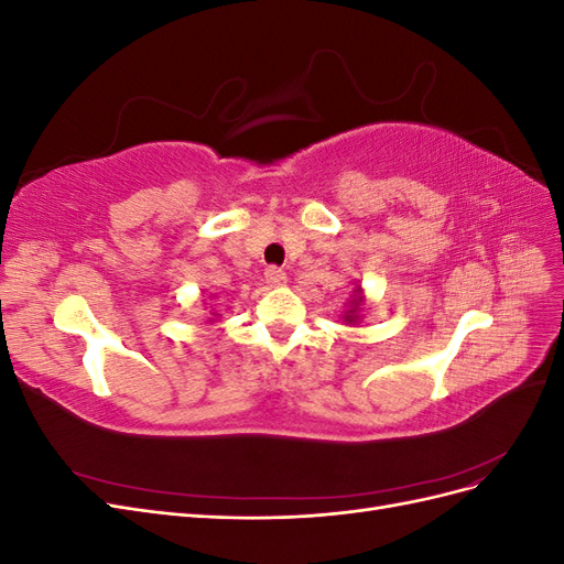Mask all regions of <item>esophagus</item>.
Returning a JSON list of instances; mask_svg holds the SVG:
<instances>
[{
    "mask_svg": "<svg viewBox=\"0 0 564 564\" xmlns=\"http://www.w3.org/2000/svg\"><path fill=\"white\" fill-rule=\"evenodd\" d=\"M265 280H268L270 286H284L286 284V272L282 268L272 265V268L265 270Z\"/></svg>",
    "mask_w": 564,
    "mask_h": 564,
    "instance_id": "esophagus-1",
    "label": "esophagus"
}]
</instances>
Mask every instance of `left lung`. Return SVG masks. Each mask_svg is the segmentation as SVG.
I'll return each instance as SVG.
<instances>
[{"mask_svg": "<svg viewBox=\"0 0 564 564\" xmlns=\"http://www.w3.org/2000/svg\"><path fill=\"white\" fill-rule=\"evenodd\" d=\"M362 303H365L362 289H360V286H355V289H352V296H350V308H348V311H346V315H344V322H346V324H357V322H360Z\"/></svg>", "mask_w": 564, "mask_h": 564, "instance_id": "1", "label": "left lung"}]
</instances>
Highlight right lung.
Masks as SVG:
<instances>
[{
	"label": "right lung",
	"instance_id": "add662e5",
	"mask_svg": "<svg viewBox=\"0 0 564 564\" xmlns=\"http://www.w3.org/2000/svg\"><path fill=\"white\" fill-rule=\"evenodd\" d=\"M214 315H218V313H214ZM212 322H214V319H212Z\"/></svg>",
	"mask_w": 564,
	"mask_h": 564
}]
</instances>
